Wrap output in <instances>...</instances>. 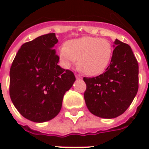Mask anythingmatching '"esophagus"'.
<instances>
[{"label": "esophagus", "instance_id": "1", "mask_svg": "<svg viewBox=\"0 0 149 149\" xmlns=\"http://www.w3.org/2000/svg\"><path fill=\"white\" fill-rule=\"evenodd\" d=\"M75 77H77V78H78V79H80V78H81V75L77 74V73L75 74Z\"/></svg>", "mask_w": 149, "mask_h": 149}]
</instances>
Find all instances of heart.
Returning <instances> with one entry per match:
<instances>
[{
	"instance_id": "heart-1",
	"label": "heart",
	"mask_w": 149,
	"mask_h": 149,
	"mask_svg": "<svg viewBox=\"0 0 149 149\" xmlns=\"http://www.w3.org/2000/svg\"><path fill=\"white\" fill-rule=\"evenodd\" d=\"M113 48L109 40L99 37H83L69 40L59 50L60 60L65 68H69L77 60V67L84 74L96 76L109 65Z\"/></svg>"
}]
</instances>
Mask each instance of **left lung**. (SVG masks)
<instances>
[{"label": "left lung", "mask_w": 149, "mask_h": 149, "mask_svg": "<svg viewBox=\"0 0 149 149\" xmlns=\"http://www.w3.org/2000/svg\"><path fill=\"white\" fill-rule=\"evenodd\" d=\"M110 65L96 77H84V97L88 109L104 119L123 114L138 91L139 66L131 47L116 39Z\"/></svg>", "instance_id": "8db88e82"}]
</instances>
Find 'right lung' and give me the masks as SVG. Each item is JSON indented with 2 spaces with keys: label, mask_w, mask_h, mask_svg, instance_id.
<instances>
[{
  "label": "right lung",
  "mask_w": 149,
  "mask_h": 149,
  "mask_svg": "<svg viewBox=\"0 0 149 149\" xmlns=\"http://www.w3.org/2000/svg\"><path fill=\"white\" fill-rule=\"evenodd\" d=\"M55 33L37 37L21 45L10 68L9 95L24 118L42 123L57 116L64 95L76 81L73 72L61 68L53 47Z\"/></svg>",
  "instance_id": "obj_1"
}]
</instances>
